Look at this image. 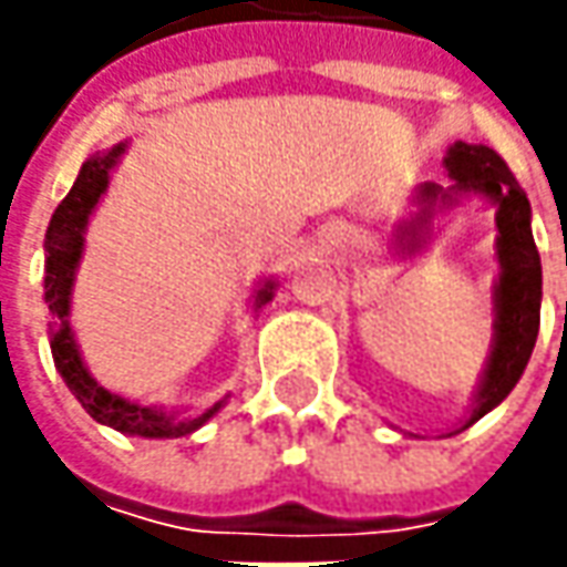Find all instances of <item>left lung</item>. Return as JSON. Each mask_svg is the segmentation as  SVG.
Segmentation results:
<instances>
[{
    "mask_svg": "<svg viewBox=\"0 0 567 567\" xmlns=\"http://www.w3.org/2000/svg\"><path fill=\"white\" fill-rule=\"evenodd\" d=\"M447 186L423 183L413 195L416 214L398 227V249L413 255L429 243V229L435 210H451L470 195H480L495 207V255H498V280L492 290V350L483 379L473 391L470 416L454 432H464L476 420H483L489 410L512 394L520 381L536 334H539V302H543V265L530 229V202L524 188L517 186L508 164L486 147V144L454 142L445 154ZM451 432V435H454Z\"/></svg>",
    "mask_w": 567,
    "mask_h": 567,
    "instance_id": "8db88e82",
    "label": "left lung"
}]
</instances>
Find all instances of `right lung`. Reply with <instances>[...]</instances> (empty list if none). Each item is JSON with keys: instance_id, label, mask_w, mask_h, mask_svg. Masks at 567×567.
Wrapping results in <instances>:
<instances>
[{"instance_id": "1", "label": "right lung", "mask_w": 567, "mask_h": 567, "mask_svg": "<svg viewBox=\"0 0 567 567\" xmlns=\"http://www.w3.org/2000/svg\"><path fill=\"white\" fill-rule=\"evenodd\" d=\"M125 147H128V142L113 144L110 151H100L81 164L75 186L69 188L62 205L55 207L53 220L47 227L43 296L50 306V350H53L55 372L62 375L78 403L100 425H110L122 435H142V439H183V435H192L195 429H202L224 406V401L207 406L198 416H179V410L144 406V403L128 401L122 394H113L87 372V365L81 360V350H78L75 331H72V287H75V271L81 265V255H84L87 220H91L94 207L100 205L103 192L110 186V173L122 161ZM274 290H277V280H271V277L261 280L255 290V309L271 302Z\"/></svg>"}]
</instances>
